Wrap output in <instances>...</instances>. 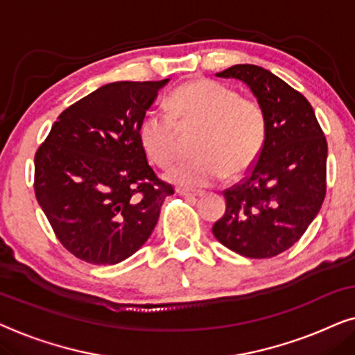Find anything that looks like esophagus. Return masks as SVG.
<instances>
[{"mask_svg": "<svg viewBox=\"0 0 355 355\" xmlns=\"http://www.w3.org/2000/svg\"><path fill=\"white\" fill-rule=\"evenodd\" d=\"M177 193H178V195H183V196H201L205 191H201V190H190V188L178 187L177 188Z\"/></svg>", "mask_w": 355, "mask_h": 355, "instance_id": "34e87169", "label": "esophagus"}]
</instances>
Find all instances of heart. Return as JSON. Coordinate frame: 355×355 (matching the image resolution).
I'll return each mask as SVG.
<instances>
[{
	"label": "heart",
	"instance_id": "heart-1",
	"mask_svg": "<svg viewBox=\"0 0 355 355\" xmlns=\"http://www.w3.org/2000/svg\"><path fill=\"white\" fill-rule=\"evenodd\" d=\"M164 105L144 116L139 136L150 159L168 165L180 150L182 130L198 128L193 143L198 154L167 170L168 180L178 185L206 187L225 175L235 177L261 154L268 120L257 98L240 97L225 84L200 79L175 89Z\"/></svg>",
	"mask_w": 355,
	"mask_h": 355
}]
</instances>
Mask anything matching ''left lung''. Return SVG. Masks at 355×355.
<instances>
[{"mask_svg": "<svg viewBox=\"0 0 355 355\" xmlns=\"http://www.w3.org/2000/svg\"><path fill=\"white\" fill-rule=\"evenodd\" d=\"M217 76L252 89L266 112L268 131L257 162L224 191L225 212L212 234L242 257H277L299 242L323 205L324 133L310 102L268 69L235 64Z\"/></svg>", "mask_w": 355, "mask_h": 355, "instance_id": "obj_1", "label": "left lung"}]
</instances>
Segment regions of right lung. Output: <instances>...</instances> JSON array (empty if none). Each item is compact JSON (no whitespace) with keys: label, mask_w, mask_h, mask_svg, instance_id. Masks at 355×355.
<instances>
[{"label":"right lung","mask_w":355,"mask_h":355,"mask_svg":"<svg viewBox=\"0 0 355 355\" xmlns=\"http://www.w3.org/2000/svg\"><path fill=\"white\" fill-rule=\"evenodd\" d=\"M162 81L98 87L56 118L35 153L34 191L60 243L92 264L143 247L173 187L148 162L139 126Z\"/></svg>","instance_id":"add662e5"}]
</instances>
